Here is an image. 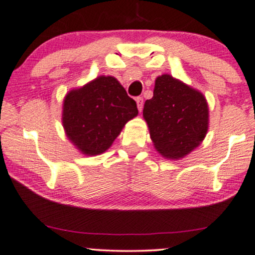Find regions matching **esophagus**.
I'll list each match as a JSON object with an SVG mask.
<instances>
[{"label":"esophagus","instance_id":"obj_1","mask_svg":"<svg viewBox=\"0 0 255 255\" xmlns=\"http://www.w3.org/2000/svg\"><path fill=\"white\" fill-rule=\"evenodd\" d=\"M135 101H136L138 112L142 111V108H143V99L142 98H136V99H135Z\"/></svg>","mask_w":255,"mask_h":255}]
</instances>
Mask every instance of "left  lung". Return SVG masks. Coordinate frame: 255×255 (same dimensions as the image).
I'll list each match as a JSON object with an SVG mask.
<instances>
[{
	"label": "left lung",
	"instance_id": "left-lung-1",
	"mask_svg": "<svg viewBox=\"0 0 255 255\" xmlns=\"http://www.w3.org/2000/svg\"><path fill=\"white\" fill-rule=\"evenodd\" d=\"M208 117L205 96L168 74L156 77L153 98L143 106L154 147L167 159H181L202 142Z\"/></svg>",
	"mask_w": 255,
	"mask_h": 255
}]
</instances>
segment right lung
Masks as SVG:
<instances>
[{
	"instance_id": "obj_1",
	"label": "right lung",
	"mask_w": 255,
	"mask_h": 255,
	"mask_svg": "<svg viewBox=\"0 0 255 255\" xmlns=\"http://www.w3.org/2000/svg\"><path fill=\"white\" fill-rule=\"evenodd\" d=\"M137 113L136 102L120 82L102 75L66 95L62 125L70 142L82 154L99 155Z\"/></svg>"
}]
</instances>
